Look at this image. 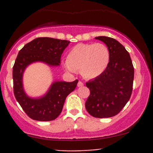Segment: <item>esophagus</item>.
I'll list each match as a JSON object with an SVG mask.
<instances>
[{"mask_svg": "<svg viewBox=\"0 0 153 153\" xmlns=\"http://www.w3.org/2000/svg\"><path fill=\"white\" fill-rule=\"evenodd\" d=\"M84 86V83H83L82 81H78V87H81V86Z\"/></svg>", "mask_w": 153, "mask_h": 153, "instance_id": "obj_1", "label": "esophagus"}]
</instances>
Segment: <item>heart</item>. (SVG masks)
Masks as SVG:
<instances>
[{
  "label": "heart",
  "instance_id": "b5f03b06",
  "mask_svg": "<svg viewBox=\"0 0 153 153\" xmlns=\"http://www.w3.org/2000/svg\"><path fill=\"white\" fill-rule=\"evenodd\" d=\"M110 53L108 47L101 43L78 44L67 55L64 66L67 70H79L86 78H95L101 75L109 65Z\"/></svg>",
  "mask_w": 153,
  "mask_h": 153
}]
</instances>
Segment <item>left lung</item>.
Returning a JSON list of instances; mask_svg holds the SVG:
<instances>
[{"label": "left lung", "instance_id": "left-lung-1", "mask_svg": "<svg viewBox=\"0 0 153 153\" xmlns=\"http://www.w3.org/2000/svg\"><path fill=\"white\" fill-rule=\"evenodd\" d=\"M95 39L106 44L110 60L101 75L86 83L90 94L85 107L95 118H110L119 113L130 98L134 67L129 52L118 41L106 36L96 37Z\"/></svg>", "mask_w": 153, "mask_h": 153}]
</instances>
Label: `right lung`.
<instances>
[{
  "mask_svg": "<svg viewBox=\"0 0 153 153\" xmlns=\"http://www.w3.org/2000/svg\"><path fill=\"white\" fill-rule=\"evenodd\" d=\"M70 41L51 38H38L26 44L18 52L12 70L13 91L15 98L32 119L50 121L62 112L67 95L76 87L78 80L72 82L55 81L44 96L31 98L23 88V73L29 64L41 61L49 66H59L61 57Z\"/></svg>",
  "mask_w": 153,
  "mask_h": 153,
  "instance_id": "obj_1",
  "label": "right lung"
}]
</instances>
